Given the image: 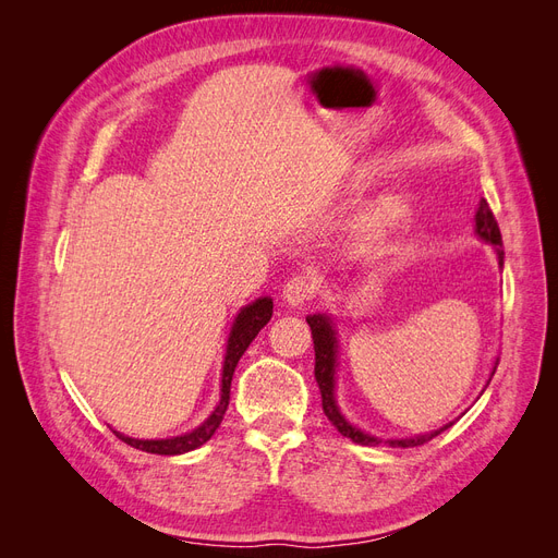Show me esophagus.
<instances>
[{
  "label": "esophagus",
  "instance_id": "1",
  "mask_svg": "<svg viewBox=\"0 0 558 558\" xmlns=\"http://www.w3.org/2000/svg\"><path fill=\"white\" fill-rule=\"evenodd\" d=\"M316 293V283L310 275H295L293 279H289L283 283V291H281V298L286 305L291 307H300L305 305V302Z\"/></svg>",
  "mask_w": 558,
  "mask_h": 558
}]
</instances>
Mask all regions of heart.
Instances as JSON below:
<instances>
[{
    "mask_svg": "<svg viewBox=\"0 0 558 558\" xmlns=\"http://www.w3.org/2000/svg\"><path fill=\"white\" fill-rule=\"evenodd\" d=\"M410 211V199L400 191H388L379 195L375 202L363 209L359 216L356 228L367 234H377L384 230L396 228L400 221H404V216Z\"/></svg>",
    "mask_w": 558,
    "mask_h": 558,
    "instance_id": "obj_1",
    "label": "heart"
}]
</instances>
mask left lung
Masks as SVG:
<instances>
[{
    "instance_id": "obj_1",
    "label": "left lung",
    "mask_w": 558,
    "mask_h": 558,
    "mask_svg": "<svg viewBox=\"0 0 558 558\" xmlns=\"http://www.w3.org/2000/svg\"><path fill=\"white\" fill-rule=\"evenodd\" d=\"M475 234L496 248V256H498V265L502 267V238H500V228L494 218V211L488 209V202L480 199V207L475 214ZM307 324L312 328V337H314V351H316V365H314V377L318 384V391H320V402H324V412L330 418V424L340 430L344 437H349L351 442L356 445H367V447H377V445H386V447H418L428 440H433L435 435H440L442 430H447L451 426L445 424L442 428L430 430V433H421L414 437H377V435H369L365 430H361L359 426H353L351 421L342 414L340 404H337V396H335V384H337V349H340V342H337V330H335V320L328 314H310L307 316ZM496 365L492 369V377L496 373ZM488 377V381H492ZM486 381V386H488Z\"/></svg>"
}]
</instances>
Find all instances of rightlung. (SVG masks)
<instances>
[{"label": "right lung", "instance_id": "add662e5", "mask_svg": "<svg viewBox=\"0 0 558 558\" xmlns=\"http://www.w3.org/2000/svg\"><path fill=\"white\" fill-rule=\"evenodd\" d=\"M272 307H275L272 298H258V300L248 302V305L242 307L238 312V316H234L230 332H228L223 369H221V398H218L211 414L205 421H202L197 428H193L189 433H181L177 437H165V440H140V437H130V435H123L121 430L111 428L118 440H123L125 445H130L134 449H142V451H148V453H160V456H177V453L193 451V449L205 445L207 440H211V435L216 433L218 426H221L223 414L228 410L230 384H232L234 367H238V363L244 356V351L248 349V344L256 340V335L260 332V328H265L267 320L272 318Z\"/></svg>", "mask_w": 558, "mask_h": 558}]
</instances>
